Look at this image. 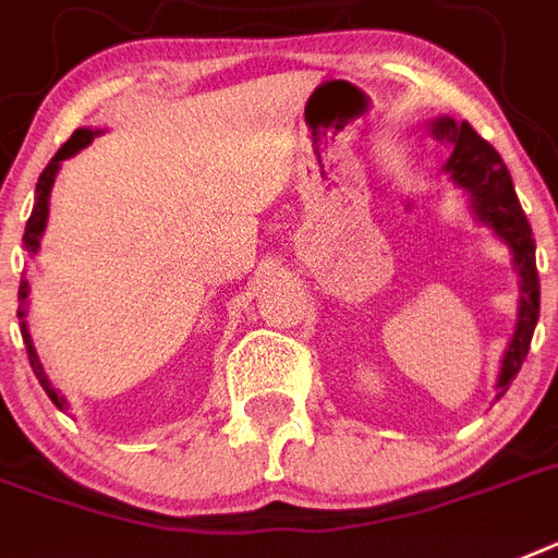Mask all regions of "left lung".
<instances>
[{
	"label": "left lung",
	"instance_id": "obj_1",
	"mask_svg": "<svg viewBox=\"0 0 558 558\" xmlns=\"http://www.w3.org/2000/svg\"><path fill=\"white\" fill-rule=\"evenodd\" d=\"M436 140L450 145V159L445 165L456 185L473 196V210L482 222L499 233L513 251L519 279H522V299H519V322L517 333L510 339L508 353L501 359L499 373V396H505L508 385L517 379L522 371V362L531 351L533 328L538 322V270H536V242L527 216H524L519 196L513 191L510 173L496 154V147L485 142L468 122H453L450 117H441L430 124ZM496 396V399H499Z\"/></svg>",
	"mask_w": 558,
	"mask_h": 558
}]
</instances>
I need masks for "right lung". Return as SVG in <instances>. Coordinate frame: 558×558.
<instances>
[{"instance_id": "obj_1", "label": "right lung", "mask_w": 558, "mask_h": 558, "mask_svg": "<svg viewBox=\"0 0 558 558\" xmlns=\"http://www.w3.org/2000/svg\"><path fill=\"white\" fill-rule=\"evenodd\" d=\"M96 133L94 131H85V128H80V131L73 133L71 140L64 142L62 147L57 150V156L50 159V165L45 170H41L39 182H36V202H34V214H31V219H27L25 225V236H22V242H25V247L31 253L39 251V239H41V230H45V225H48V199H50V187H53V179H57V170L59 165H62V159H71L73 154H80L82 147L90 145V140H94ZM20 299L25 302L27 299V282L20 284ZM20 330H22V339H25V348H27V359H31V367H34L36 379H39V385L45 388V393L50 396V402L57 404L59 411H64V399L62 396L53 390V385L48 381V376H45V371H41L39 365V356H36L34 351V342H31V333H27V325H25V307H20Z\"/></svg>"}]
</instances>
